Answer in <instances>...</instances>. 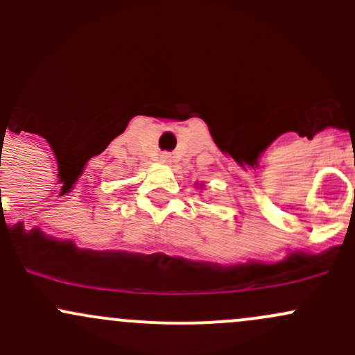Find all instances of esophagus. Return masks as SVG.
I'll return each instance as SVG.
<instances>
[{"label": "esophagus", "instance_id": "34e87169", "mask_svg": "<svg viewBox=\"0 0 355 355\" xmlns=\"http://www.w3.org/2000/svg\"><path fill=\"white\" fill-rule=\"evenodd\" d=\"M170 157H171V156L168 155V153H164V155H163V159H164V161H168V159H170Z\"/></svg>", "mask_w": 355, "mask_h": 355}]
</instances>
